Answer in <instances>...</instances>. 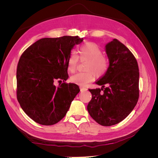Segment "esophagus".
I'll return each mask as SVG.
<instances>
[{
  "label": "esophagus",
  "instance_id": "34e87169",
  "mask_svg": "<svg viewBox=\"0 0 158 158\" xmlns=\"http://www.w3.org/2000/svg\"><path fill=\"white\" fill-rule=\"evenodd\" d=\"M80 91H81V92H83V91L87 90V89H86V88H85L82 87V86H80Z\"/></svg>",
  "mask_w": 158,
  "mask_h": 158
}]
</instances>
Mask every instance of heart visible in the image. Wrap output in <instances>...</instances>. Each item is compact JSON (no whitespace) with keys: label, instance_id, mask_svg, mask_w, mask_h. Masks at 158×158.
Listing matches in <instances>:
<instances>
[{"label":"heart","instance_id":"1","mask_svg":"<svg viewBox=\"0 0 158 158\" xmlns=\"http://www.w3.org/2000/svg\"><path fill=\"white\" fill-rule=\"evenodd\" d=\"M103 53L102 49L97 44L91 42L85 43L80 47L79 55L74 52L70 53L67 59V69L70 73H74L76 71L79 58L82 60H88L86 70H88L86 73H78L72 76L71 82L80 85H85L94 80V73L98 77L106 74L109 68V60Z\"/></svg>","mask_w":158,"mask_h":158}]
</instances>
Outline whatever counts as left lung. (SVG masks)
Here are the masks:
<instances>
[{"label":"left lung","instance_id":"left-lung-1","mask_svg":"<svg viewBox=\"0 0 158 158\" xmlns=\"http://www.w3.org/2000/svg\"><path fill=\"white\" fill-rule=\"evenodd\" d=\"M109 60L107 73L95 84L102 88L89 91L92 95L87 109L99 125L112 126L124 120L139 98V70L136 59L117 39L106 45Z\"/></svg>","mask_w":158,"mask_h":158}]
</instances>
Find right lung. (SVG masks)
<instances>
[{
	"mask_svg": "<svg viewBox=\"0 0 158 158\" xmlns=\"http://www.w3.org/2000/svg\"><path fill=\"white\" fill-rule=\"evenodd\" d=\"M82 41L78 36L42 38L21 55L16 71L17 99L35 122L55 125L69 111L80 92L78 85L63 82L56 87L54 82L68 79V57L74 45Z\"/></svg>",
	"mask_w": 158,
	"mask_h": 158,
	"instance_id": "right-lung-1",
	"label": "right lung"
}]
</instances>
